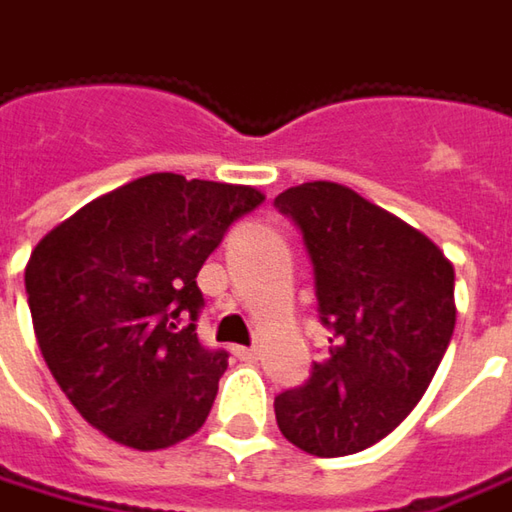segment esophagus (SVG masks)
I'll use <instances>...</instances> for the list:
<instances>
[{
    "label": "esophagus",
    "mask_w": 512,
    "mask_h": 512,
    "mask_svg": "<svg viewBox=\"0 0 512 512\" xmlns=\"http://www.w3.org/2000/svg\"><path fill=\"white\" fill-rule=\"evenodd\" d=\"M234 355H237L240 361H246V364H255L260 352H257L255 346H237V349H234Z\"/></svg>",
    "instance_id": "34e87169"
}]
</instances>
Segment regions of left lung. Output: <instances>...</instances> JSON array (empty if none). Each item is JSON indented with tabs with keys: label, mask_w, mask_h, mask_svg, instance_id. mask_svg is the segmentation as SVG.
<instances>
[{
	"label": "left lung",
	"mask_w": 512,
	"mask_h": 512,
	"mask_svg": "<svg viewBox=\"0 0 512 512\" xmlns=\"http://www.w3.org/2000/svg\"><path fill=\"white\" fill-rule=\"evenodd\" d=\"M275 206L303 234L332 332L309 381L275 398V418L303 453L352 456L430 387L456 329V272L427 234L338 183L292 186Z\"/></svg>",
	"instance_id": "obj_1"
}]
</instances>
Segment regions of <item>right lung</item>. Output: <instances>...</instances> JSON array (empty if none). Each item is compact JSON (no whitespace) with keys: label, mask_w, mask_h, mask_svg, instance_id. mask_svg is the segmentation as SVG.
Masks as SVG:
<instances>
[{"label":"right lung","mask_w":512,"mask_h":512,"mask_svg":"<svg viewBox=\"0 0 512 512\" xmlns=\"http://www.w3.org/2000/svg\"><path fill=\"white\" fill-rule=\"evenodd\" d=\"M252 186L148 174L45 234L25 266L36 344L59 389L111 441L163 450L194 435L229 352L197 338V272Z\"/></svg>","instance_id":"obj_1"}]
</instances>
